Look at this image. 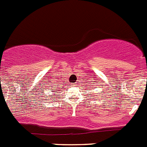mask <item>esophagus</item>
Listing matches in <instances>:
<instances>
[{
    "label": "esophagus",
    "mask_w": 147,
    "mask_h": 147,
    "mask_svg": "<svg viewBox=\"0 0 147 147\" xmlns=\"http://www.w3.org/2000/svg\"><path fill=\"white\" fill-rule=\"evenodd\" d=\"M72 86H76V83H73V84H72Z\"/></svg>",
    "instance_id": "obj_1"
}]
</instances>
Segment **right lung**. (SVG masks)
<instances>
[{
    "label": "right lung",
    "mask_w": 147,
    "mask_h": 147,
    "mask_svg": "<svg viewBox=\"0 0 147 147\" xmlns=\"http://www.w3.org/2000/svg\"><path fill=\"white\" fill-rule=\"evenodd\" d=\"M57 89H58V88H55L54 90H53V91H53V92L57 93V91H57ZM51 95H49V97H51Z\"/></svg>",
    "instance_id": "right-lung-1"
}]
</instances>
